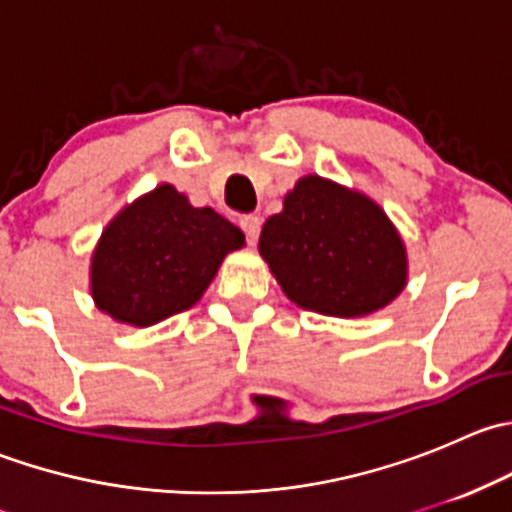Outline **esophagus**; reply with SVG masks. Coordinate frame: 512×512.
<instances>
[{
    "instance_id": "1",
    "label": "esophagus",
    "mask_w": 512,
    "mask_h": 512,
    "mask_svg": "<svg viewBox=\"0 0 512 512\" xmlns=\"http://www.w3.org/2000/svg\"><path fill=\"white\" fill-rule=\"evenodd\" d=\"M240 227L245 230L247 242H252V245H255L257 237H260V230H262V220L257 218V215H245V218L240 220Z\"/></svg>"
}]
</instances>
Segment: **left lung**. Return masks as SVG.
Returning <instances> with one entry per match:
<instances>
[{
	"mask_svg": "<svg viewBox=\"0 0 512 512\" xmlns=\"http://www.w3.org/2000/svg\"><path fill=\"white\" fill-rule=\"evenodd\" d=\"M260 255L289 302L327 317H366L409 282L404 237L376 200L304 175L267 218Z\"/></svg>",
	"mask_w": 512,
	"mask_h": 512,
	"instance_id": "8db88e82",
	"label": "left lung"
}]
</instances>
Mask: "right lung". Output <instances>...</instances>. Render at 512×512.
<instances>
[{
	"label": "right lung",
	"mask_w": 512,
	"mask_h": 512,
	"mask_svg": "<svg viewBox=\"0 0 512 512\" xmlns=\"http://www.w3.org/2000/svg\"><path fill=\"white\" fill-rule=\"evenodd\" d=\"M240 247V227L160 183L103 227L91 252V297L116 322L153 327L193 307Z\"/></svg>",
	"instance_id": "add662e5"
}]
</instances>
